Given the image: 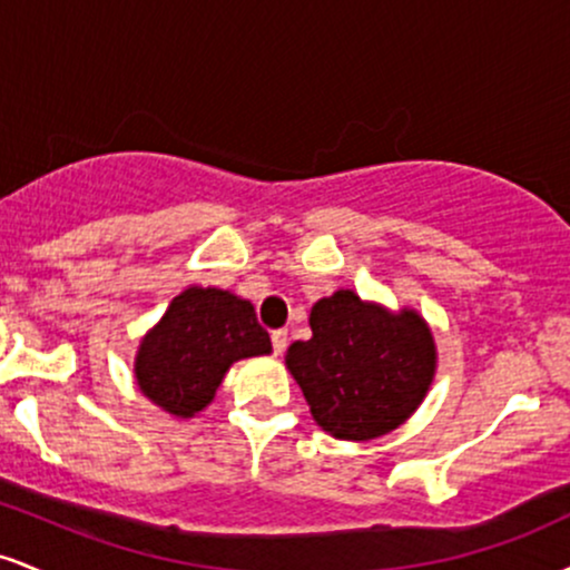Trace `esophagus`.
<instances>
[{
    "mask_svg": "<svg viewBox=\"0 0 570 570\" xmlns=\"http://www.w3.org/2000/svg\"><path fill=\"white\" fill-rule=\"evenodd\" d=\"M286 340H289V332L286 330H276L271 335V343H273V353H276V356H281V353L286 351Z\"/></svg>",
    "mask_w": 570,
    "mask_h": 570,
    "instance_id": "obj_1",
    "label": "esophagus"
}]
</instances>
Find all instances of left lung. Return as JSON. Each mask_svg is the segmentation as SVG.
<instances>
[{"instance_id":"1","label":"left lung","mask_w":570,"mask_h":570,"mask_svg":"<svg viewBox=\"0 0 570 570\" xmlns=\"http://www.w3.org/2000/svg\"><path fill=\"white\" fill-rule=\"evenodd\" d=\"M311 330V340L289 345L286 367L332 436L375 440L423 402L436 351L415 311L389 313L343 289L313 305Z\"/></svg>"}]
</instances>
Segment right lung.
<instances>
[{"instance_id": "add662e5", "label": "right lung", "mask_w": 570, "mask_h": 570, "mask_svg": "<svg viewBox=\"0 0 570 570\" xmlns=\"http://www.w3.org/2000/svg\"><path fill=\"white\" fill-rule=\"evenodd\" d=\"M263 353L271 335L248 299L189 286L141 340L136 383L158 407L189 417L212 402L233 362Z\"/></svg>"}]
</instances>
